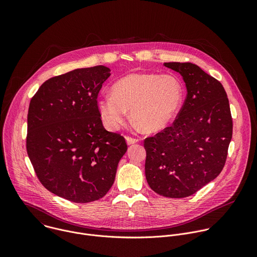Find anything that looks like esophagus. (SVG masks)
I'll list each match as a JSON object with an SVG mask.
<instances>
[{
  "instance_id": "34e87169",
  "label": "esophagus",
  "mask_w": 257,
  "mask_h": 257,
  "mask_svg": "<svg viewBox=\"0 0 257 257\" xmlns=\"http://www.w3.org/2000/svg\"><path fill=\"white\" fill-rule=\"evenodd\" d=\"M126 140H127V143H128V144H134V143H136V142L139 141L138 138H135V137H132V136H127V137H126Z\"/></svg>"
}]
</instances>
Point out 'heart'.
<instances>
[{
    "label": "heart",
    "mask_w": 257,
    "mask_h": 257,
    "mask_svg": "<svg viewBox=\"0 0 257 257\" xmlns=\"http://www.w3.org/2000/svg\"><path fill=\"white\" fill-rule=\"evenodd\" d=\"M182 101V85L173 75L133 73L117 80L112 94L97 99L99 116L108 130H118L127 119L146 132L166 128L176 116Z\"/></svg>",
    "instance_id": "heart-1"
}]
</instances>
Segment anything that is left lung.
I'll return each instance as SVG.
<instances>
[{
    "label": "left lung",
    "mask_w": 257,
    "mask_h": 257,
    "mask_svg": "<svg viewBox=\"0 0 257 257\" xmlns=\"http://www.w3.org/2000/svg\"><path fill=\"white\" fill-rule=\"evenodd\" d=\"M179 72L187 95L173 125L144 139L145 177L158 194L183 198L222 172L233 121L222 83L192 63H165Z\"/></svg>",
    "instance_id": "obj_1"
}]
</instances>
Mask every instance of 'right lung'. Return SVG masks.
Segmentation results:
<instances>
[{"mask_svg":"<svg viewBox=\"0 0 257 257\" xmlns=\"http://www.w3.org/2000/svg\"><path fill=\"white\" fill-rule=\"evenodd\" d=\"M108 68L76 69L42 84L27 115L26 150L45 188L67 200L103 197L127 151L125 138L104 129L97 108Z\"/></svg>","mask_w":257,"mask_h":257,"instance_id":"right-lung-1","label":"right lung"}]
</instances>
